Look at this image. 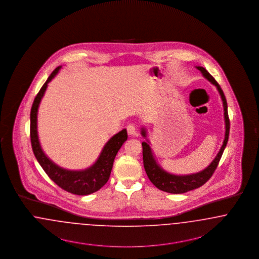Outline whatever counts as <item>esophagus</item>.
<instances>
[{"label":"esophagus","mask_w":259,"mask_h":259,"mask_svg":"<svg viewBox=\"0 0 259 259\" xmlns=\"http://www.w3.org/2000/svg\"><path fill=\"white\" fill-rule=\"evenodd\" d=\"M126 131H127V134H128V135L135 136V135H137V133H136V127H135V124H128V125L126 126Z\"/></svg>","instance_id":"obj_1"}]
</instances>
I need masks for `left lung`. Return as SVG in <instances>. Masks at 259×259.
<instances>
[{"label": "left lung", "instance_id": "1", "mask_svg": "<svg viewBox=\"0 0 259 259\" xmlns=\"http://www.w3.org/2000/svg\"><path fill=\"white\" fill-rule=\"evenodd\" d=\"M202 73L203 76L207 80H209L212 84H214L219 91L223 104H224V111H225V140L223 143V146L221 148L220 152L215 156L214 160L206 167V168L199 171L197 173L189 174V175H174L166 172L165 170L161 168L156 161V158L154 157L153 151L149 145V141L147 139L146 130L142 127L141 135L143 137L146 138L147 141L142 142V148H143V163L144 168L146 171L147 176L150 181L158 188L160 191L169 192V193H184L187 191L195 190L199 187L203 186L207 181L209 180L215 168L218 167V164L220 162V159L223 156V153L225 151V147L228 141L229 136V128H230V122L228 118V112H227V102L225 99V94L222 90L219 83L214 80V77L202 67H196Z\"/></svg>", "mask_w": 259, "mask_h": 259}]
</instances>
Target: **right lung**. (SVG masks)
<instances>
[{"mask_svg": "<svg viewBox=\"0 0 259 259\" xmlns=\"http://www.w3.org/2000/svg\"><path fill=\"white\" fill-rule=\"evenodd\" d=\"M58 67L49 75L44 86L34 98L31 109L30 136L35 158L44 168L48 177L63 190L77 195H87L101 189L109 179L114 158L118 151L127 139L126 130L112 136L104 145L97 161L89 168L84 170H68L62 168L48 158L42 151L37 135V109L45 95L48 83L56 76L60 68Z\"/></svg>", "mask_w": 259, "mask_h": 259, "instance_id": "obj_1", "label": "right lung"}]
</instances>
